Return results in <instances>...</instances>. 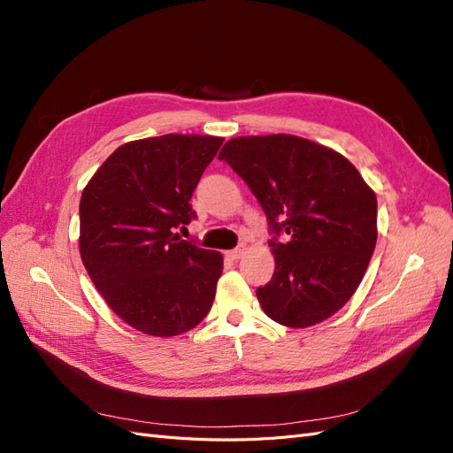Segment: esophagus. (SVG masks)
<instances>
[{"label":"esophagus","instance_id":"34e87169","mask_svg":"<svg viewBox=\"0 0 453 453\" xmlns=\"http://www.w3.org/2000/svg\"><path fill=\"white\" fill-rule=\"evenodd\" d=\"M243 251H245V245H238V248L226 251L225 255H226L230 260H238V258L243 255Z\"/></svg>","mask_w":453,"mask_h":453}]
</instances>
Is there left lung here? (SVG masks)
I'll return each mask as SVG.
<instances>
[{"label":"left lung","instance_id":"left-lung-1","mask_svg":"<svg viewBox=\"0 0 453 453\" xmlns=\"http://www.w3.org/2000/svg\"><path fill=\"white\" fill-rule=\"evenodd\" d=\"M219 160L268 219L276 270L257 289L265 313L293 328L331 318L357 291L376 248L372 188L348 158L296 135L234 138Z\"/></svg>","mask_w":453,"mask_h":453}]
</instances>
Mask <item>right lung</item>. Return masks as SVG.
Listing matches in <instances>:
<instances>
[{"label": "right lung", "mask_w": 453, "mask_h": 453, "mask_svg": "<svg viewBox=\"0 0 453 453\" xmlns=\"http://www.w3.org/2000/svg\"><path fill=\"white\" fill-rule=\"evenodd\" d=\"M223 140L166 134L120 145L83 190L79 250L92 283L122 321L150 336L195 328L211 310L223 257L175 228Z\"/></svg>", "instance_id": "obj_1"}]
</instances>
